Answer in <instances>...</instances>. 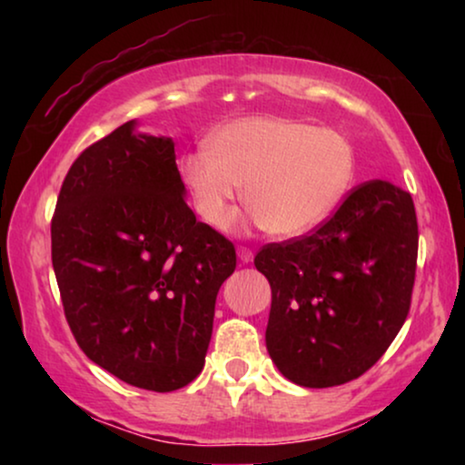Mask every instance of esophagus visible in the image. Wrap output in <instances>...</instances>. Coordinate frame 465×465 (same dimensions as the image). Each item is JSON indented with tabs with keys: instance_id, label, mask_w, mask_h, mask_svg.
Returning a JSON list of instances; mask_svg holds the SVG:
<instances>
[{
	"instance_id": "34e87169",
	"label": "esophagus",
	"mask_w": 465,
	"mask_h": 465,
	"mask_svg": "<svg viewBox=\"0 0 465 465\" xmlns=\"http://www.w3.org/2000/svg\"><path fill=\"white\" fill-rule=\"evenodd\" d=\"M237 253H239L241 262H252V260H253V252L250 250V247H245V245H241L239 250H237Z\"/></svg>"
}]
</instances>
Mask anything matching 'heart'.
Segmentation results:
<instances>
[{
  "label": "heart",
  "instance_id": "heart-1",
  "mask_svg": "<svg viewBox=\"0 0 465 465\" xmlns=\"http://www.w3.org/2000/svg\"><path fill=\"white\" fill-rule=\"evenodd\" d=\"M182 180L196 213L213 228L234 215L241 186L266 232L294 237L334 212L353 180L355 152L342 133L290 118L224 124L182 158Z\"/></svg>",
  "mask_w": 465,
  "mask_h": 465
}]
</instances>
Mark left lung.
I'll return each mask as SVG.
<instances>
[{
	"instance_id": "8db88e82",
	"label": "left lung",
	"mask_w": 465,
	"mask_h": 465,
	"mask_svg": "<svg viewBox=\"0 0 465 465\" xmlns=\"http://www.w3.org/2000/svg\"><path fill=\"white\" fill-rule=\"evenodd\" d=\"M419 228L411 194L383 180L355 186L309 234L266 243L253 264L272 301L266 349L302 387H334L377 364L406 322Z\"/></svg>"
}]
</instances>
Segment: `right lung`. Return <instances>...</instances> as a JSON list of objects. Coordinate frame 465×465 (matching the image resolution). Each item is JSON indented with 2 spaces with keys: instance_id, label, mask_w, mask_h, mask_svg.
<instances>
[{
  "instance_id": "obj_1",
  "label": "right lung",
  "mask_w": 465,
  "mask_h": 465,
  "mask_svg": "<svg viewBox=\"0 0 465 465\" xmlns=\"http://www.w3.org/2000/svg\"><path fill=\"white\" fill-rule=\"evenodd\" d=\"M124 123L82 152L50 224L72 334L124 383L173 391L199 377L234 245L183 201L175 145Z\"/></svg>"
}]
</instances>
